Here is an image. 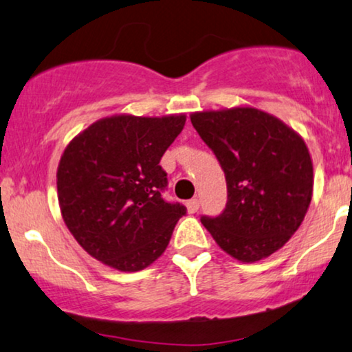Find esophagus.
I'll return each mask as SVG.
<instances>
[{
  "label": "esophagus",
  "mask_w": 352,
  "mask_h": 352,
  "mask_svg": "<svg viewBox=\"0 0 352 352\" xmlns=\"http://www.w3.org/2000/svg\"><path fill=\"white\" fill-rule=\"evenodd\" d=\"M186 208H188V212H190V214L198 212V209H199V199H198V198L190 199L188 203H186Z\"/></svg>",
  "instance_id": "obj_1"
}]
</instances>
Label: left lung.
<instances>
[{
  "label": "left lung",
  "instance_id": "left-lung-1",
  "mask_svg": "<svg viewBox=\"0 0 352 352\" xmlns=\"http://www.w3.org/2000/svg\"><path fill=\"white\" fill-rule=\"evenodd\" d=\"M191 124L217 157L227 182V204L201 215L215 243L241 262L270 256L304 220L314 172L306 143L254 107L195 112Z\"/></svg>",
  "mask_w": 352,
  "mask_h": 352
}]
</instances>
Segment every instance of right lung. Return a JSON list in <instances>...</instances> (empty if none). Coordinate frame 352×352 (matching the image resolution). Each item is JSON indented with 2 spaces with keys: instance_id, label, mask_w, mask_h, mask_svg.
I'll return each mask as SVG.
<instances>
[{
  "instance_id": "1",
  "label": "right lung",
  "mask_w": 352,
  "mask_h": 352,
  "mask_svg": "<svg viewBox=\"0 0 352 352\" xmlns=\"http://www.w3.org/2000/svg\"><path fill=\"white\" fill-rule=\"evenodd\" d=\"M185 116H112L75 137L58 167V198L67 228L95 259L137 272L166 251L186 214L162 198L159 166L185 127Z\"/></svg>"
}]
</instances>
